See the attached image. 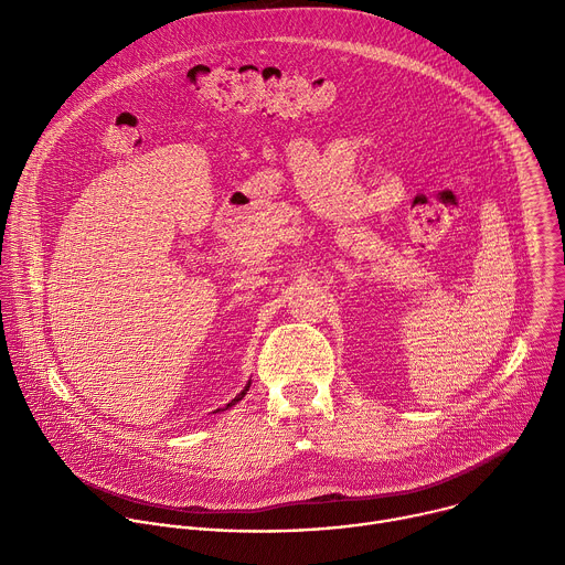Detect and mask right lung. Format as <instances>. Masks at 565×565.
Returning <instances> with one entry per match:
<instances>
[{"label": "right lung", "mask_w": 565, "mask_h": 565, "mask_svg": "<svg viewBox=\"0 0 565 565\" xmlns=\"http://www.w3.org/2000/svg\"><path fill=\"white\" fill-rule=\"evenodd\" d=\"M248 388H250V380H248V384H246V386H244V391H241V393H236V395H234V399H232V402H227V405H225V407H223V409H216V412H214V414H218V412H227V409H230V407H234V405H236V402H238V399H244V397H246V393H248Z\"/></svg>", "instance_id": "right-lung-1"}]
</instances>
